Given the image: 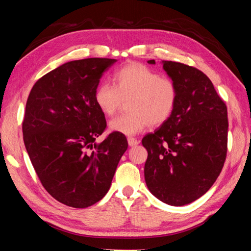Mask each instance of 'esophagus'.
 I'll list each match as a JSON object with an SVG mask.
<instances>
[{"label": "esophagus", "mask_w": 251, "mask_h": 251, "mask_svg": "<svg viewBox=\"0 0 251 251\" xmlns=\"http://www.w3.org/2000/svg\"><path fill=\"white\" fill-rule=\"evenodd\" d=\"M127 142H128V145H129L130 147L136 146V145H137V144L139 143V142L137 141V139L134 138V137H128V138H127Z\"/></svg>", "instance_id": "obj_1"}]
</instances>
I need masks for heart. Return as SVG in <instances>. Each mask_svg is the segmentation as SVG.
I'll list each match as a JSON object with an SVG mask.
<instances>
[{
    "instance_id": "obj_1",
    "label": "heart",
    "mask_w": 251,
    "mask_h": 251,
    "mask_svg": "<svg viewBox=\"0 0 251 251\" xmlns=\"http://www.w3.org/2000/svg\"><path fill=\"white\" fill-rule=\"evenodd\" d=\"M113 80L114 85L100 83L96 87V106L103 115L112 116L123 100H128L129 113L110 121V131L136 135L148 125L160 126L172 117L178 100V87L173 79L161 77L141 63H129L114 73Z\"/></svg>"
}]
</instances>
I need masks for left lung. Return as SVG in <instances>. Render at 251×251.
<instances>
[{
  "mask_svg": "<svg viewBox=\"0 0 251 251\" xmlns=\"http://www.w3.org/2000/svg\"><path fill=\"white\" fill-rule=\"evenodd\" d=\"M161 64L177 85L178 100L172 117L143 138L148 152L144 174L156 198L184 206L206 194L224 167L227 107L201 71L172 61Z\"/></svg>",
  "mask_w": 251,
  "mask_h": 251,
  "instance_id": "1",
  "label": "left lung"
}]
</instances>
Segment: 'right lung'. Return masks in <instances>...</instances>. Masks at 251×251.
I'll use <instances>...</instances> for the list:
<instances>
[{"mask_svg": "<svg viewBox=\"0 0 251 251\" xmlns=\"http://www.w3.org/2000/svg\"><path fill=\"white\" fill-rule=\"evenodd\" d=\"M116 59L85 58L50 71L34 84L25 107L23 139L44 188L66 206L86 208L108 192L122 156L125 135L106 128L94 100L96 87Z\"/></svg>", "mask_w": 251, "mask_h": 251, "instance_id": "obj_1", "label": "right lung"}]
</instances>
